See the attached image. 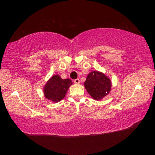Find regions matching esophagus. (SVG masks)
<instances>
[{
  "mask_svg": "<svg viewBox=\"0 0 155 155\" xmlns=\"http://www.w3.org/2000/svg\"><path fill=\"white\" fill-rule=\"evenodd\" d=\"M74 83H76V84H79V83H80V80L78 79V78H77V79L74 80Z\"/></svg>",
  "mask_w": 155,
  "mask_h": 155,
  "instance_id": "34e87169",
  "label": "esophagus"
}]
</instances>
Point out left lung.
<instances>
[{"instance_id": "1", "label": "left lung", "mask_w": 155, "mask_h": 155, "mask_svg": "<svg viewBox=\"0 0 155 155\" xmlns=\"http://www.w3.org/2000/svg\"><path fill=\"white\" fill-rule=\"evenodd\" d=\"M84 86L90 96L95 101H101L111 90V81L107 74L98 70L89 73Z\"/></svg>"}]
</instances>
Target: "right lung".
Masks as SVG:
<instances>
[{"mask_svg":"<svg viewBox=\"0 0 155 155\" xmlns=\"http://www.w3.org/2000/svg\"><path fill=\"white\" fill-rule=\"evenodd\" d=\"M72 83L70 78L62 79L59 74L52 76L44 86V96L52 103H58L65 98Z\"/></svg>","mask_w":155,"mask_h":155,"instance_id":"1","label":"right lung"}]
</instances>
